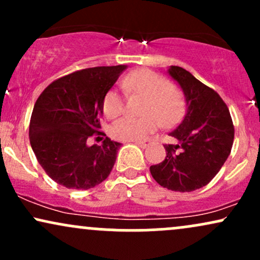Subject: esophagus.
Wrapping results in <instances>:
<instances>
[{"label":"esophagus","mask_w":260,"mask_h":260,"mask_svg":"<svg viewBox=\"0 0 260 260\" xmlns=\"http://www.w3.org/2000/svg\"><path fill=\"white\" fill-rule=\"evenodd\" d=\"M150 143H151L150 140H148V139H147V140H142V142H136V144H137V145H139L140 148L144 149V148H147L148 145L150 144Z\"/></svg>","instance_id":"obj_1"}]
</instances>
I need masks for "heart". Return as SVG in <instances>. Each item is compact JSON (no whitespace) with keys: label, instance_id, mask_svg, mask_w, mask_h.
I'll return each instance as SVG.
<instances>
[{"label":"heart","instance_id":"1","mask_svg":"<svg viewBox=\"0 0 260 260\" xmlns=\"http://www.w3.org/2000/svg\"><path fill=\"white\" fill-rule=\"evenodd\" d=\"M123 90L129 95L143 96L142 117H122L110 127L113 139L122 142H136L147 138L156 128L174 126L181 120L186 110V99L178 86L169 84L161 74L147 68L132 71L124 76L121 83ZM124 100L116 89H110L103 100L106 117L113 118L123 111Z\"/></svg>","mask_w":260,"mask_h":260}]
</instances>
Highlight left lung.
Returning a JSON list of instances; mask_svg holds the SVG:
<instances>
[{
    "label": "left lung",
    "instance_id": "8db88e82",
    "mask_svg": "<svg viewBox=\"0 0 260 260\" xmlns=\"http://www.w3.org/2000/svg\"><path fill=\"white\" fill-rule=\"evenodd\" d=\"M169 74L184 92L187 112L170 132L178 143L164 145L166 157L150 166V174L161 187L192 192L207 186L228 160L235 127L228 105L214 89L178 66H171Z\"/></svg>",
    "mask_w": 260,
    "mask_h": 260
}]
</instances>
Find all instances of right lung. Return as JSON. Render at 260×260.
<instances>
[{"instance_id": "obj_1", "label": "right lung", "mask_w": 260, "mask_h": 260, "mask_svg": "<svg viewBox=\"0 0 260 260\" xmlns=\"http://www.w3.org/2000/svg\"><path fill=\"white\" fill-rule=\"evenodd\" d=\"M124 70L120 64L76 71L53 80L38 98L29 139L41 168L61 186L89 189L109 177L121 143L100 131L103 100ZM94 135L106 139L89 147Z\"/></svg>"}]
</instances>
